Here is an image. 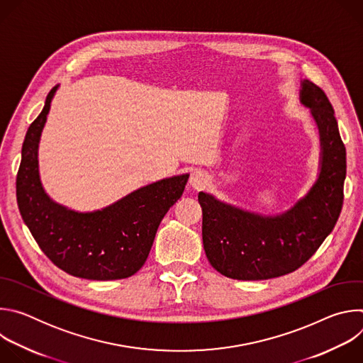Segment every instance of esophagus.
I'll return each instance as SVG.
<instances>
[{"label":"esophagus","mask_w":363,"mask_h":363,"mask_svg":"<svg viewBox=\"0 0 363 363\" xmlns=\"http://www.w3.org/2000/svg\"><path fill=\"white\" fill-rule=\"evenodd\" d=\"M206 184V177L205 174H202L201 171H194L189 177V185L195 189H201L203 188Z\"/></svg>","instance_id":"34e87169"}]
</instances>
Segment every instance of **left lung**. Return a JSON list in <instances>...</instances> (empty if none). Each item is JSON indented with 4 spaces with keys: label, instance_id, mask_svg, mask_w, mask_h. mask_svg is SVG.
I'll return each mask as SVG.
<instances>
[{
    "label": "left lung",
    "instance_id": "left-lung-1",
    "mask_svg": "<svg viewBox=\"0 0 363 363\" xmlns=\"http://www.w3.org/2000/svg\"><path fill=\"white\" fill-rule=\"evenodd\" d=\"M300 101L320 133L322 161L315 185L280 216H258L199 192L202 242L211 266L235 280H267L301 267L332 233L343 205L346 147L326 93L303 80Z\"/></svg>",
    "mask_w": 363,
    "mask_h": 363
}]
</instances>
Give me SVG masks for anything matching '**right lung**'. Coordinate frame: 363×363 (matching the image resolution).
Here are the masks:
<instances>
[{
	"instance_id": "1",
	"label": "right lung",
	"mask_w": 363,
	"mask_h": 363,
	"mask_svg": "<svg viewBox=\"0 0 363 363\" xmlns=\"http://www.w3.org/2000/svg\"><path fill=\"white\" fill-rule=\"evenodd\" d=\"M57 87L50 90L26 133L16 182L18 210L38 247L63 272L87 280L130 277L145 264L155 234L189 175L153 182L94 213H76L51 201L40 182L37 153Z\"/></svg>"
}]
</instances>
